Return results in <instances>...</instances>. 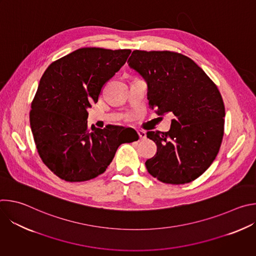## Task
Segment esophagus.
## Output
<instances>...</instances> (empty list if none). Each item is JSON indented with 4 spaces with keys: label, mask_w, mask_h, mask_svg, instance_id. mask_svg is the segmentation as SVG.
<instances>
[{
    "label": "esophagus",
    "mask_w": 256,
    "mask_h": 256,
    "mask_svg": "<svg viewBox=\"0 0 256 256\" xmlns=\"http://www.w3.org/2000/svg\"><path fill=\"white\" fill-rule=\"evenodd\" d=\"M138 138H140V140H144L146 138H147V134H146V132H142V130L138 132Z\"/></svg>",
    "instance_id": "esophagus-1"
}]
</instances>
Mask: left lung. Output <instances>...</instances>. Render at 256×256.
I'll return each instance as SVG.
<instances>
[{
	"label": "left lung",
	"mask_w": 256,
	"mask_h": 256,
	"mask_svg": "<svg viewBox=\"0 0 256 256\" xmlns=\"http://www.w3.org/2000/svg\"><path fill=\"white\" fill-rule=\"evenodd\" d=\"M128 66L148 84V100L159 116L175 118L166 132H148L157 153L146 161L148 172L168 184L200 177L220 150L225 105L216 84L192 58L178 52L134 50Z\"/></svg>",
	"instance_id": "1"
}]
</instances>
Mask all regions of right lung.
Masks as SVG:
<instances>
[{"label": "right lung", "mask_w": 256, "mask_h": 256, "mask_svg": "<svg viewBox=\"0 0 256 256\" xmlns=\"http://www.w3.org/2000/svg\"><path fill=\"white\" fill-rule=\"evenodd\" d=\"M130 50L83 48L52 62L31 102L30 126L42 162L60 179L87 181L102 174L134 130L88 128L87 109L126 64Z\"/></svg>", "instance_id": "obj_1"}]
</instances>
